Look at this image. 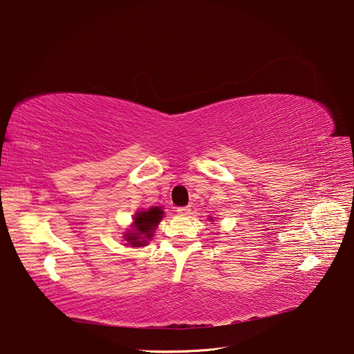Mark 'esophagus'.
Masks as SVG:
<instances>
[{
	"mask_svg": "<svg viewBox=\"0 0 354 354\" xmlns=\"http://www.w3.org/2000/svg\"><path fill=\"white\" fill-rule=\"evenodd\" d=\"M176 212H178L179 215H188V214H191V208H189V207H179V208L176 209Z\"/></svg>",
	"mask_w": 354,
	"mask_h": 354,
	"instance_id": "34e87169",
	"label": "esophagus"
}]
</instances>
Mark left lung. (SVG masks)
I'll return each instance as SVG.
<instances>
[{"mask_svg": "<svg viewBox=\"0 0 354 354\" xmlns=\"http://www.w3.org/2000/svg\"><path fill=\"white\" fill-rule=\"evenodd\" d=\"M208 220H209V221H214V217H211V215H209V217H208Z\"/></svg>", "mask_w": 354, "mask_h": 354, "instance_id": "obj_1", "label": "left lung"}]
</instances>
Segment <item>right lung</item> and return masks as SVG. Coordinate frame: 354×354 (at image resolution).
I'll return each instance as SVG.
<instances>
[{"label": "right lung", "instance_id": "right-lung-1", "mask_svg": "<svg viewBox=\"0 0 354 354\" xmlns=\"http://www.w3.org/2000/svg\"><path fill=\"white\" fill-rule=\"evenodd\" d=\"M163 207H150L147 209H139L133 215L130 228L122 234L124 245L127 248H143L151 241L156 228L163 218Z\"/></svg>", "mask_w": 354, "mask_h": 354}]
</instances>
